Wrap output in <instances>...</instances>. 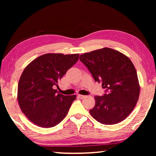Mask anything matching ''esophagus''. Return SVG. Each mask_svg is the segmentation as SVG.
I'll return each mask as SVG.
<instances>
[{
  "mask_svg": "<svg viewBox=\"0 0 156 156\" xmlns=\"http://www.w3.org/2000/svg\"><path fill=\"white\" fill-rule=\"evenodd\" d=\"M78 97L80 98V99H84V98H86V96H84V95H78Z\"/></svg>",
  "mask_w": 156,
  "mask_h": 156,
  "instance_id": "1",
  "label": "esophagus"
}]
</instances>
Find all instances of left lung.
<instances>
[{
	"instance_id": "8db88e82",
	"label": "left lung",
	"mask_w": 156,
	"mask_h": 156,
	"mask_svg": "<svg viewBox=\"0 0 156 156\" xmlns=\"http://www.w3.org/2000/svg\"><path fill=\"white\" fill-rule=\"evenodd\" d=\"M80 60L107 91L104 96H95L96 104L89 111L92 117L103 125L122 122L136 107L140 90L131 60L108 47L81 54Z\"/></svg>"
}]
</instances>
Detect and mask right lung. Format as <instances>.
<instances>
[{"mask_svg":"<svg viewBox=\"0 0 156 156\" xmlns=\"http://www.w3.org/2000/svg\"><path fill=\"white\" fill-rule=\"evenodd\" d=\"M79 54H46L25 68L18 85L17 99L22 112L43 128L57 125L67 115L76 95L57 94L54 87L78 61Z\"/></svg>","mask_w":156,"mask_h":156,"instance_id":"obj_1","label":"right lung"}]
</instances>
